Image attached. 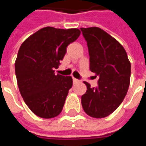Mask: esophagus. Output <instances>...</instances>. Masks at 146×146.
<instances>
[{
    "mask_svg": "<svg viewBox=\"0 0 146 146\" xmlns=\"http://www.w3.org/2000/svg\"><path fill=\"white\" fill-rule=\"evenodd\" d=\"M73 82H74V83L78 82V81H79V80H78L76 79V78H74V77H73Z\"/></svg>",
    "mask_w": 146,
    "mask_h": 146,
    "instance_id": "34e87169",
    "label": "esophagus"
}]
</instances>
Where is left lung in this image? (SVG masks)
<instances>
[{
	"label": "left lung",
	"instance_id": "left-lung-1",
	"mask_svg": "<svg viewBox=\"0 0 146 146\" xmlns=\"http://www.w3.org/2000/svg\"><path fill=\"white\" fill-rule=\"evenodd\" d=\"M85 39L90 70L98 76V86L81 96L82 107L88 116L103 118L113 113L125 98L130 84L131 63L119 42L98 27L80 28Z\"/></svg>",
	"mask_w": 146,
	"mask_h": 146
}]
</instances>
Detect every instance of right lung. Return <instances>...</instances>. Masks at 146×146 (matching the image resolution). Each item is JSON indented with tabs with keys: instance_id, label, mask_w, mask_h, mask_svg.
<instances>
[{
	"instance_id": "obj_1",
	"label": "right lung",
	"mask_w": 146,
	"mask_h": 146,
	"mask_svg": "<svg viewBox=\"0 0 146 146\" xmlns=\"http://www.w3.org/2000/svg\"><path fill=\"white\" fill-rule=\"evenodd\" d=\"M80 34L78 29L42 28L22 44L15 63L19 92L36 116L49 119L62 112L73 86L70 76L54 74L68 45Z\"/></svg>"
}]
</instances>
